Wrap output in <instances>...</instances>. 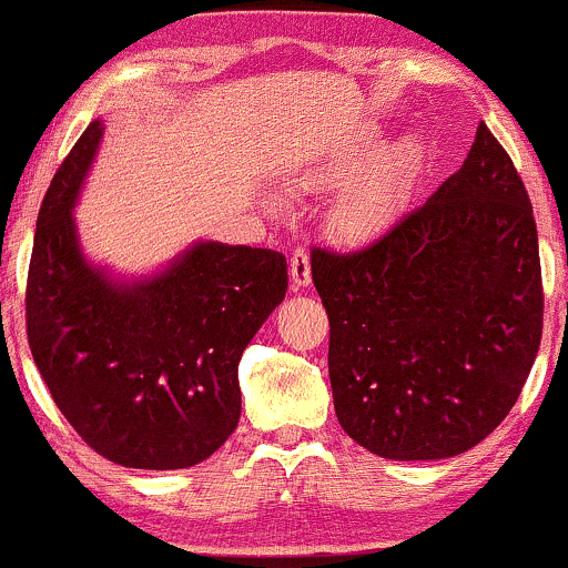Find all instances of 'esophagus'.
<instances>
[{
    "label": "esophagus",
    "mask_w": 568,
    "mask_h": 568,
    "mask_svg": "<svg viewBox=\"0 0 568 568\" xmlns=\"http://www.w3.org/2000/svg\"><path fill=\"white\" fill-rule=\"evenodd\" d=\"M291 280L296 288H306L312 283V270H310V253L304 247H296L291 256Z\"/></svg>",
    "instance_id": "34e87169"
}]
</instances>
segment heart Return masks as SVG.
Returning a JSON list of instances; mask_svg holds the SVG:
<instances>
[{
  "mask_svg": "<svg viewBox=\"0 0 568 568\" xmlns=\"http://www.w3.org/2000/svg\"><path fill=\"white\" fill-rule=\"evenodd\" d=\"M376 133H366L363 139L352 141L349 146L338 149L334 158H328L315 171L317 184H342L361 168L368 149L374 146ZM416 158H419V143L414 139H403L376 154L366 171L338 194L334 205V230L344 240H361L382 226V221L393 213L403 186H406L410 171H414Z\"/></svg>",
  "mask_w": 568,
  "mask_h": 568,
  "instance_id": "obj_1",
  "label": "heart"
}]
</instances>
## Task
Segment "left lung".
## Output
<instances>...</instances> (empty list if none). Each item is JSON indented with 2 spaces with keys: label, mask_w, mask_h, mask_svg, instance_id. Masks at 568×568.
<instances>
[{
  "label": "left lung",
  "mask_w": 568,
  "mask_h": 568,
  "mask_svg": "<svg viewBox=\"0 0 568 568\" xmlns=\"http://www.w3.org/2000/svg\"><path fill=\"white\" fill-rule=\"evenodd\" d=\"M338 425L371 454L448 459L510 414L542 338L524 181L486 122L425 205L363 251L312 247Z\"/></svg>",
  "instance_id": "1"
}]
</instances>
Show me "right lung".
<instances>
[{
    "instance_id": "obj_1",
    "label": "right lung",
    "mask_w": 568,
    "mask_h": 568,
    "mask_svg": "<svg viewBox=\"0 0 568 568\" xmlns=\"http://www.w3.org/2000/svg\"><path fill=\"white\" fill-rule=\"evenodd\" d=\"M103 139L93 120L39 207L26 328L80 438L122 467L184 470L240 422L237 363L288 291L277 251L197 240L152 275L84 256L74 207Z\"/></svg>"
}]
</instances>
